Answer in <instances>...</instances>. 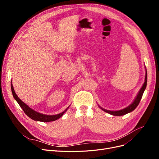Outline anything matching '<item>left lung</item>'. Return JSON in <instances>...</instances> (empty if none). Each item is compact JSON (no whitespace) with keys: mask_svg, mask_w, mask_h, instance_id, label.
Instances as JSON below:
<instances>
[{"mask_svg":"<svg viewBox=\"0 0 159 159\" xmlns=\"http://www.w3.org/2000/svg\"><path fill=\"white\" fill-rule=\"evenodd\" d=\"M146 85H147V71H146V77H145V82L144 83V84L143 86V87L141 88L140 90L139 91V92L137 96V97L135 98V101H133V102L129 105V106H128L127 107L124 108L123 110H119V111H110V110H106L104 109H102V107H101L102 110H104L105 112L110 113L112 115H115V116H121V115H126L129 112H131L132 111L134 110L135 108L137 107V106L139 105L140 100L142 98V97H143V95L144 93V91L146 88Z\"/></svg>","mask_w":159,"mask_h":159,"instance_id":"left-lung-1","label":"left lung"}]
</instances>
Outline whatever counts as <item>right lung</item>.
<instances>
[{"label": "right lung", "mask_w": 159, "mask_h": 159, "mask_svg": "<svg viewBox=\"0 0 159 159\" xmlns=\"http://www.w3.org/2000/svg\"><path fill=\"white\" fill-rule=\"evenodd\" d=\"M11 91H12L13 97L15 98V99L16 100V102H18L19 106L21 107V108L22 109V110L24 111V112L26 113L30 118H31V119L34 120L44 122L56 120L57 119L61 118V116L63 115V114L69 108V107H68L63 112H62L59 114L55 115H44V114L38 113V112L34 111L33 110L31 109V108L28 106H27L24 102H22L21 100L18 97V96L16 95V94L15 92L12 84H11Z\"/></svg>", "instance_id": "obj_1"}]
</instances>
